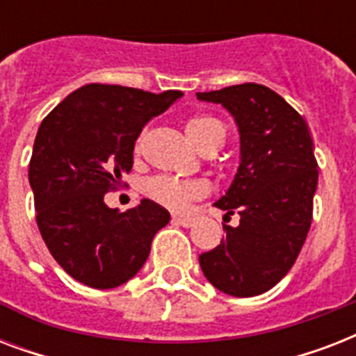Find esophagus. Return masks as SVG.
Instances as JSON below:
<instances>
[{"mask_svg": "<svg viewBox=\"0 0 356 356\" xmlns=\"http://www.w3.org/2000/svg\"><path fill=\"white\" fill-rule=\"evenodd\" d=\"M173 222L179 223V225H183V227H192L195 223L194 218H186V216H173Z\"/></svg>", "mask_w": 356, "mask_h": 356, "instance_id": "34e87169", "label": "esophagus"}]
</instances>
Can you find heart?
<instances>
[{
	"mask_svg": "<svg viewBox=\"0 0 356 356\" xmlns=\"http://www.w3.org/2000/svg\"><path fill=\"white\" fill-rule=\"evenodd\" d=\"M184 133L200 151L218 145L222 147L225 131L222 123L209 116H192L184 123ZM207 184L203 181L179 179L172 175H155L144 183V194L151 201L166 207L170 211H184L194 200L207 194Z\"/></svg>",
	"mask_w": 356,
	"mask_h": 356,
	"instance_id": "1",
	"label": "heart"
}]
</instances>
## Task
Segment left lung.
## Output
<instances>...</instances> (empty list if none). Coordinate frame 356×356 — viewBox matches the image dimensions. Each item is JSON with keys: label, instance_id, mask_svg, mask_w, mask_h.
Segmentation results:
<instances>
[{"label": "left lung", "instance_id": "obj_1", "mask_svg": "<svg viewBox=\"0 0 356 356\" xmlns=\"http://www.w3.org/2000/svg\"><path fill=\"white\" fill-rule=\"evenodd\" d=\"M222 103L240 131V166L227 194L214 207L234 212L240 225H223L218 248L200 254L209 282L234 298L268 292L293 266L303 248L318 186V162L309 125L277 92L243 83L197 92Z\"/></svg>", "mask_w": 356, "mask_h": 356}]
</instances>
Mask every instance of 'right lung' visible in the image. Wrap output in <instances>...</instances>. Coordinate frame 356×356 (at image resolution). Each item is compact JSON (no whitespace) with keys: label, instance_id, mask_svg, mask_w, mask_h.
I'll return each mask as SVG.
<instances>
[{"label":"right lung","instance_id":"right-lung-1","mask_svg":"<svg viewBox=\"0 0 356 356\" xmlns=\"http://www.w3.org/2000/svg\"><path fill=\"white\" fill-rule=\"evenodd\" d=\"M181 96L92 83L42 120L29 162L36 225L75 281L97 290L127 282L149 257L156 231L170 222V212L155 201L118 212L103 197L131 172L145 123Z\"/></svg>","mask_w":356,"mask_h":356}]
</instances>
